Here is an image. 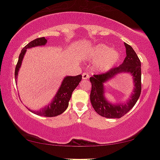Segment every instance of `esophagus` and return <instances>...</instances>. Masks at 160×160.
Masks as SVG:
<instances>
[{"instance_id":"1","label":"esophagus","mask_w":160,"mask_h":160,"mask_svg":"<svg viewBox=\"0 0 160 160\" xmlns=\"http://www.w3.org/2000/svg\"><path fill=\"white\" fill-rule=\"evenodd\" d=\"M88 78H89L88 73H87V72L82 73V79L83 80H87V79H88Z\"/></svg>"}]
</instances>
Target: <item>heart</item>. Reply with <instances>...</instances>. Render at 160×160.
<instances>
[{
  "mask_svg": "<svg viewBox=\"0 0 160 160\" xmlns=\"http://www.w3.org/2000/svg\"><path fill=\"white\" fill-rule=\"evenodd\" d=\"M88 57L92 62H96L94 65L96 69L102 72L109 69L120 59L118 51L102 44L93 47L88 53Z\"/></svg>",
  "mask_w": 160,
  "mask_h": 160,
  "instance_id": "b5f03b06",
  "label": "heart"
}]
</instances>
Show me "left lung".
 Wrapping results in <instances>:
<instances>
[{
    "label": "left lung",
    "instance_id": "obj_1",
    "mask_svg": "<svg viewBox=\"0 0 160 160\" xmlns=\"http://www.w3.org/2000/svg\"><path fill=\"white\" fill-rule=\"evenodd\" d=\"M125 46L127 56L122 64L110 69L107 72L93 75L90 78L92 85L90 95L91 104L97 114L107 118H122L134 107L141 95V68L140 59L130 45L125 42ZM121 72H129L133 75L135 83L134 93L127 105H113L108 102L103 96L104 91L102 83Z\"/></svg>",
    "mask_w": 160,
    "mask_h": 160
}]
</instances>
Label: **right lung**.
<instances>
[{"mask_svg": "<svg viewBox=\"0 0 160 160\" xmlns=\"http://www.w3.org/2000/svg\"><path fill=\"white\" fill-rule=\"evenodd\" d=\"M47 40L44 37L36 38V39L32 40L29 43L24 47L22 49L21 53H20L19 59H18L17 64L16 65L15 68V78L17 79L18 71L21 67V64L23 59L24 55L25 53L27 48H32V47L38 46H42L46 43ZM82 80V75H79L75 77H71V76H67L63 80L59 90L57 92V95L53 98L52 102H51L48 106H47L42 109L41 110L38 112L30 111L34 112L35 114L40 116L44 117H55L59 114H62L67 108L68 107L69 101L70 100L72 96V93L74 90L76 88V87L79 85V82Z\"/></svg>", "mask_w": 160, "mask_h": 160, "instance_id": "add662e5", "label": "right lung"}]
</instances>
